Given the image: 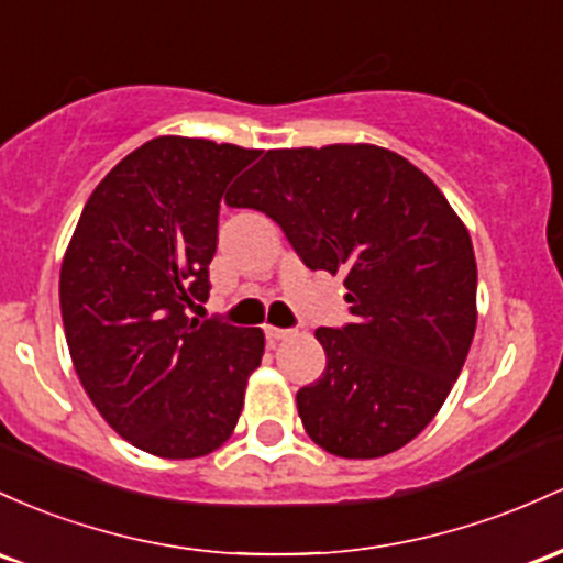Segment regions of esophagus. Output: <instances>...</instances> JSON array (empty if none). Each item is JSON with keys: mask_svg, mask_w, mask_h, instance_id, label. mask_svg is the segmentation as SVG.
I'll return each instance as SVG.
<instances>
[{"mask_svg": "<svg viewBox=\"0 0 563 563\" xmlns=\"http://www.w3.org/2000/svg\"><path fill=\"white\" fill-rule=\"evenodd\" d=\"M289 334H292V330H282V327H271V324H265V338H268L271 343H276V340L289 338Z\"/></svg>", "mask_w": 563, "mask_h": 563, "instance_id": "esophagus-1", "label": "esophagus"}]
</instances>
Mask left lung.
Returning a JSON list of instances; mask_svg holds the SVG:
<instances>
[{
  "mask_svg": "<svg viewBox=\"0 0 563 563\" xmlns=\"http://www.w3.org/2000/svg\"><path fill=\"white\" fill-rule=\"evenodd\" d=\"M282 225L311 271L345 276L351 324L319 327L321 377L298 390L321 450H401L450 396L476 332L471 233L412 162L369 143L265 151L225 197Z\"/></svg>",
  "mask_w": 563,
  "mask_h": 563,
  "instance_id": "left-lung-1",
  "label": "left lung"
}]
</instances>
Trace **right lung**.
Masks as SVG:
<instances>
[{"label":"right lung","instance_id":"add662e5","mask_svg":"<svg viewBox=\"0 0 563 563\" xmlns=\"http://www.w3.org/2000/svg\"><path fill=\"white\" fill-rule=\"evenodd\" d=\"M255 148L162 135L98 183L60 265L66 343L87 396L137 450L210 454L261 366L257 327L191 319L210 298L220 199Z\"/></svg>","mask_w":563,"mask_h":563}]
</instances>
